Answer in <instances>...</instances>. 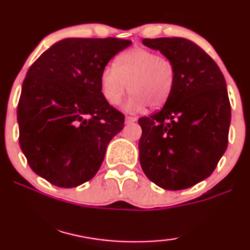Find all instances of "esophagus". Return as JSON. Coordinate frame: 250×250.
Listing matches in <instances>:
<instances>
[{
  "label": "esophagus",
  "instance_id": "34e87169",
  "mask_svg": "<svg viewBox=\"0 0 250 250\" xmlns=\"http://www.w3.org/2000/svg\"><path fill=\"white\" fill-rule=\"evenodd\" d=\"M137 122V118L135 117H126L125 118V124H132V123Z\"/></svg>",
  "mask_w": 250,
  "mask_h": 250
}]
</instances>
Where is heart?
Here are the masks:
<instances>
[{
    "label": "heart",
    "instance_id": "heart-1",
    "mask_svg": "<svg viewBox=\"0 0 250 250\" xmlns=\"http://www.w3.org/2000/svg\"><path fill=\"white\" fill-rule=\"evenodd\" d=\"M132 95L125 104L127 112H141L149 105L160 109L168 101L176 86L173 62L156 51L133 48L122 53L115 65L102 70L100 87L105 101L118 105L127 92Z\"/></svg>",
    "mask_w": 250,
    "mask_h": 250
}]
</instances>
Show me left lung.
<instances>
[{
  "label": "left lung",
  "mask_w": 250,
  "mask_h": 250,
  "mask_svg": "<svg viewBox=\"0 0 250 250\" xmlns=\"http://www.w3.org/2000/svg\"><path fill=\"white\" fill-rule=\"evenodd\" d=\"M142 43L173 62L176 86L162 110L139 119L141 167L162 188H189L213 172L228 148L231 105L224 76L187 39H144Z\"/></svg>",
  "instance_id": "1"
}]
</instances>
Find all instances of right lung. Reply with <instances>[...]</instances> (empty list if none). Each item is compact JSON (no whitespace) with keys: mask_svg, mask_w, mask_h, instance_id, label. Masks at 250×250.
I'll use <instances>...</instances> for the list:
<instances>
[{"mask_svg":"<svg viewBox=\"0 0 250 250\" xmlns=\"http://www.w3.org/2000/svg\"><path fill=\"white\" fill-rule=\"evenodd\" d=\"M123 39H64L28 69L17 109L19 145L38 176L64 188L95 176L124 115L105 101L100 77L131 46Z\"/></svg>","mask_w":250,"mask_h":250,"instance_id":"obj_1","label":"right lung"}]
</instances>
